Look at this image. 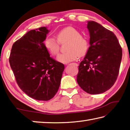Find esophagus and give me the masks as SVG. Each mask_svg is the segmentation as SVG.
I'll list each match as a JSON object with an SVG mask.
<instances>
[{"instance_id": "34e87169", "label": "esophagus", "mask_w": 130, "mask_h": 130, "mask_svg": "<svg viewBox=\"0 0 130 130\" xmlns=\"http://www.w3.org/2000/svg\"><path fill=\"white\" fill-rule=\"evenodd\" d=\"M72 64H73L75 66H78V64H77V63H72Z\"/></svg>"}]
</instances>
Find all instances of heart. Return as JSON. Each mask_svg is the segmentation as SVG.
<instances>
[{"instance_id":"heart-1","label":"heart","mask_w":130,"mask_h":130,"mask_svg":"<svg viewBox=\"0 0 130 130\" xmlns=\"http://www.w3.org/2000/svg\"><path fill=\"white\" fill-rule=\"evenodd\" d=\"M57 40L51 36H47L44 41V47L52 56L58 54L60 48L59 43L67 42V52L61 54L57 57L59 62L68 63L74 61L78 57L85 56L89 48V42L78 29L72 26L66 27L60 30L56 35Z\"/></svg>"}]
</instances>
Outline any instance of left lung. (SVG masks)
I'll list each match as a JSON object with an SVG mask.
<instances>
[{"instance_id":"left-lung-1","label":"left lung","mask_w":130,"mask_h":130,"mask_svg":"<svg viewBox=\"0 0 130 130\" xmlns=\"http://www.w3.org/2000/svg\"><path fill=\"white\" fill-rule=\"evenodd\" d=\"M90 44L79 66L77 82L86 92L99 94L114 85L119 74L122 50L112 31L94 21L87 22Z\"/></svg>"}]
</instances>
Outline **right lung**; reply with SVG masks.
<instances>
[{
	"label": "right lung",
	"instance_id": "add662e5",
	"mask_svg": "<svg viewBox=\"0 0 130 130\" xmlns=\"http://www.w3.org/2000/svg\"><path fill=\"white\" fill-rule=\"evenodd\" d=\"M47 27L32 29L13 43L9 62L18 86L34 99L47 101L56 94L64 69L50 57L44 42Z\"/></svg>",
	"mask_w": 130,
	"mask_h": 130
}]
</instances>
